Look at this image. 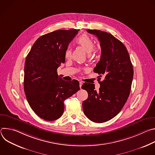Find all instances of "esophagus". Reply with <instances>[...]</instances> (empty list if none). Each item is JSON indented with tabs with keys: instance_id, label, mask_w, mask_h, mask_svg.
Here are the masks:
<instances>
[{
	"instance_id": "1",
	"label": "esophagus",
	"mask_w": 155,
	"mask_h": 155,
	"mask_svg": "<svg viewBox=\"0 0 155 155\" xmlns=\"http://www.w3.org/2000/svg\"><path fill=\"white\" fill-rule=\"evenodd\" d=\"M80 89L81 88V86H82V84H83V83L81 82V81H80Z\"/></svg>"
}]
</instances>
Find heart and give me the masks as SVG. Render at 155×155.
Instances as JSON below:
<instances>
[{"mask_svg":"<svg viewBox=\"0 0 155 155\" xmlns=\"http://www.w3.org/2000/svg\"><path fill=\"white\" fill-rule=\"evenodd\" d=\"M76 43L84 50L87 54H90L94 47V43L93 39L87 35L83 34L80 36L76 40ZM72 51L71 49H68L65 51V57L67 59H69L71 57ZM91 56V54H90Z\"/></svg>","mask_w":155,"mask_h":155,"instance_id":"obj_1","label":"heart"}]
</instances>
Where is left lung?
I'll use <instances>...</instances> for the list:
<instances>
[{
	"instance_id": "1",
	"label": "left lung",
	"mask_w": 155,
	"mask_h": 155,
	"mask_svg": "<svg viewBox=\"0 0 155 155\" xmlns=\"http://www.w3.org/2000/svg\"><path fill=\"white\" fill-rule=\"evenodd\" d=\"M87 32L100 41L101 56L94 72L104 80L99 82V91L93 84L84 83L81 87L88 94L83 102L84 115L95 123H104L117 115L130 94L134 72L128 51L124 44L108 32L96 29Z\"/></svg>"
}]
</instances>
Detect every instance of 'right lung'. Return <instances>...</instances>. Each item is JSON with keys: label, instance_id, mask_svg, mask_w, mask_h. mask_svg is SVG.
<instances>
[{"label": "right lung", "instance_id": "obj_1", "mask_svg": "<svg viewBox=\"0 0 155 155\" xmlns=\"http://www.w3.org/2000/svg\"><path fill=\"white\" fill-rule=\"evenodd\" d=\"M79 30H58L40 37L26 57L25 93L34 112L45 120L59 118L64 112V101L80 90L77 80L64 81L57 72L65 62L69 43Z\"/></svg>", "mask_w": 155, "mask_h": 155}]
</instances>
